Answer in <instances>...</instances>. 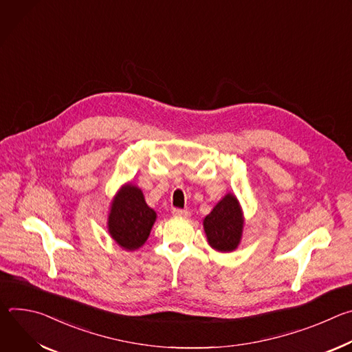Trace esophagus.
<instances>
[{"instance_id":"1","label":"esophagus","mask_w":352,"mask_h":352,"mask_svg":"<svg viewBox=\"0 0 352 352\" xmlns=\"http://www.w3.org/2000/svg\"><path fill=\"white\" fill-rule=\"evenodd\" d=\"M173 216H175V217H189V212L182 210V209H173Z\"/></svg>"}]
</instances>
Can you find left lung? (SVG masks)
Masks as SVG:
<instances>
[{"label": "left lung", "instance_id": "8db88e82", "mask_svg": "<svg viewBox=\"0 0 352 352\" xmlns=\"http://www.w3.org/2000/svg\"><path fill=\"white\" fill-rule=\"evenodd\" d=\"M204 228L209 245L219 252H231L238 248L243 230V214L232 193H227L205 217Z\"/></svg>", "mask_w": 352, "mask_h": 352}]
</instances>
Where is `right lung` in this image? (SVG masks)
I'll use <instances>...</instances> for the list:
<instances>
[{
    "mask_svg": "<svg viewBox=\"0 0 352 352\" xmlns=\"http://www.w3.org/2000/svg\"><path fill=\"white\" fill-rule=\"evenodd\" d=\"M156 217V212L147 206L142 190L126 184L111 202L107 220L109 232L121 248L135 250L148 238Z\"/></svg>",
    "mask_w": 352,
    "mask_h": 352,
    "instance_id": "1",
    "label": "right lung"
}]
</instances>
